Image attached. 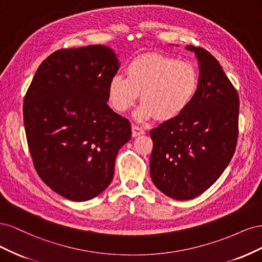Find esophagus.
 I'll return each mask as SVG.
<instances>
[{"mask_svg": "<svg viewBox=\"0 0 262 262\" xmlns=\"http://www.w3.org/2000/svg\"><path fill=\"white\" fill-rule=\"evenodd\" d=\"M145 131L143 128H141V126L138 125H132V136L133 137H138L141 136V134H144Z\"/></svg>", "mask_w": 262, "mask_h": 262, "instance_id": "34e87169", "label": "esophagus"}]
</instances>
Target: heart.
<instances>
[{"label": "heart", "instance_id": "1", "mask_svg": "<svg viewBox=\"0 0 262 262\" xmlns=\"http://www.w3.org/2000/svg\"><path fill=\"white\" fill-rule=\"evenodd\" d=\"M199 75L191 62L168 55L147 54L132 60L125 77L115 75L108 84V100L119 114H124L142 101L136 114L140 121L156 117L158 120L176 118L191 102Z\"/></svg>", "mask_w": 262, "mask_h": 262}]
</instances>
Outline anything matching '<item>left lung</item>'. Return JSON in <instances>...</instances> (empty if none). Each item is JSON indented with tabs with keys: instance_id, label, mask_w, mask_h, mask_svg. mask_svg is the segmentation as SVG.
Wrapping results in <instances>:
<instances>
[{
	"instance_id": "1",
	"label": "left lung",
	"mask_w": 262,
	"mask_h": 262,
	"mask_svg": "<svg viewBox=\"0 0 262 262\" xmlns=\"http://www.w3.org/2000/svg\"><path fill=\"white\" fill-rule=\"evenodd\" d=\"M200 69L189 106L149 132V172L171 199L190 200L209 189L231 162L238 138L239 98L219 61L203 48L187 46Z\"/></svg>"
}]
</instances>
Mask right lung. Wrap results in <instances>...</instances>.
<instances>
[{"instance_id": "1", "label": "right lung", "mask_w": 262, "mask_h": 262, "mask_svg": "<svg viewBox=\"0 0 262 262\" xmlns=\"http://www.w3.org/2000/svg\"><path fill=\"white\" fill-rule=\"evenodd\" d=\"M120 63L109 47L53 52L24 98V125L39 177L72 201L97 196L114 178L118 150L131 138L128 119L107 105Z\"/></svg>"}]
</instances>
